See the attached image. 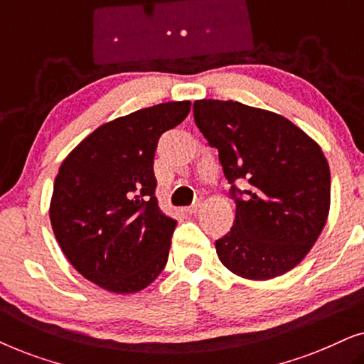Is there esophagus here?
<instances>
[{"mask_svg": "<svg viewBox=\"0 0 364 364\" xmlns=\"http://www.w3.org/2000/svg\"><path fill=\"white\" fill-rule=\"evenodd\" d=\"M198 208H200V202H196V203H193V205L187 207L186 212H187V213H196V212L198 210Z\"/></svg>", "mask_w": 364, "mask_h": 364, "instance_id": "1", "label": "esophagus"}]
</instances>
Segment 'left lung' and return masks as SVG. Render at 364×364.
<instances>
[{"instance_id":"left-lung-1","label":"left lung","mask_w":364,"mask_h":364,"mask_svg":"<svg viewBox=\"0 0 364 364\" xmlns=\"http://www.w3.org/2000/svg\"><path fill=\"white\" fill-rule=\"evenodd\" d=\"M193 119L218 151L235 200L233 227L215 242L220 262L248 280L290 272L311 250L330 212L321 147L280 114L237 101H196Z\"/></svg>"}]
</instances>
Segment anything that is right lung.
<instances>
[{"instance_id":"1","label":"right lung","mask_w":364,"mask_h":364,"mask_svg":"<svg viewBox=\"0 0 364 364\" xmlns=\"http://www.w3.org/2000/svg\"><path fill=\"white\" fill-rule=\"evenodd\" d=\"M191 112V101L162 102L102 124L64 159L49 205L69 263L112 293L151 285L167 263L177 222L159 208L157 142Z\"/></svg>"}]
</instances>
